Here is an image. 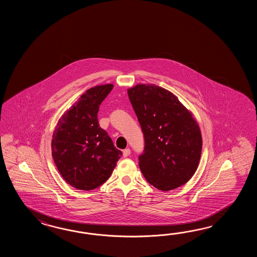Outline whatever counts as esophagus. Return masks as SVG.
Listing matches in <instances>:
<instances>
[{
  "label": "esophagus",
  "instance_id": "obj_1",
  "mask_svg": "<svg viewBox=\"0 0 257 257\" xmlns=\"http://www.w3.org/2000/svg\"><path fill=\"white\" fill-rule=\"evenodd\" d=\"M128 155H131V150H130V149H125V150L123 151V156H124V157H127Z\"/></svg>",
  "mask_w": 257,
  "mask_h": 257
}]
</instances>
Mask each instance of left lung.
Segmentation results:
<instances>
[{"instance_id": "1", "label": "left lung", "mask_w": 257, "mask_h": 257, "mask_svg": "<svg viewBox=\"0 0 257 257\" xmlns=\"http://www.w3.org/2000/svg\"><path fill=\"white\" fill-rule=\"evenodd\" d=\"M144 135L142 175L159 190L185 185L197 171L202 138L197 121L174 93L154 84L127 90Z\"/></svg>"}]
</instances>
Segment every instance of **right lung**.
Here are the masks:
<instances>
[{
    "label": "right lung",
    "mask_w": 257,
    "mask_h": 257,
    "mask_svg": "<svg viewBox=\"0 0 257 257\" xmlns=\"http://www.w3.org/2000/svg\"><path fill=\"white\" fill-rule=\"evenodd\" d=\"M113 84L91 88L67 110L55 128L51 148L63 179L80 190L103 185L122 156L107 132L99 126V105Z\"/></svg>",
    "instance_id": "add662e5"
}]
</instances>
